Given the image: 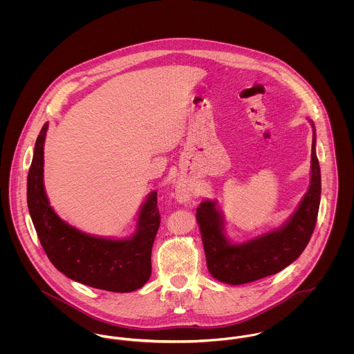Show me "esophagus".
<instances>
[{
    "label": "esophagus",
    "instance_id": "obj_1",
    "mask_svg": "<svg viewBox=\"0 0 354 354\" xmlns=\"http://www.w3.org/2000/svg\"><path fill=\"white\" fill-rule=\"evenodd\" d=\"M176 191H177V199H180V201H183V202L188 201L189 196H191V189H189L187 185H184V184L177 185Z\"/></svg>",
    "mask_w": 354,
    "mask_h": 354
}]
</instances>
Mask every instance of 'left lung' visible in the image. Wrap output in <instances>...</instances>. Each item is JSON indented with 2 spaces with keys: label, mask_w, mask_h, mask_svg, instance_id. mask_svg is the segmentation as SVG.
Here are the masks:
<instances>
[{
  "label": "left lung",
  "mask_w": 354,
  "mask_h": 354,
  "mask_svg": "<svg viewBox=\"0 0 354 354\" xmlns=\"http://www.w3.org/2000/svg\"><path fill=\"white\" fill-rule=\"evenodd\" d=\"M310 124L313 127L312 121ZM315 143L313 132L310 185L296 212L282 227L243 244H232L225 236L223 218L215 203L205 201L196 208L207 267L214 278L230 285L250 283L279 272L303 253L315 230L322 192Z\"/></svg>",
  "instance_id": "obj_1"
}]
</instances>
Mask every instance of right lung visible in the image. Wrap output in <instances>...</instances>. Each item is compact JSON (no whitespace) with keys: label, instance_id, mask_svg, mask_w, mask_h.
Returning <instances> with one entry per match:
<instances>
[{"label":"right lung","instance_id":"right-lung-1","mask_svg":"<svg viewBox=\"0 0 354 354\" xmlns=\"http://www.w3.org/2000/svg\"><path fill=\"white\" fill-rule=\"evenodd\" d=\"M48 122L35 143L27 178V203L42 248L53 266L83 285L115 293L142 288L151 275V250L160 215L153 191L142 205L131 239L110 240L86 234L64 222L51 208L44 187V146Z\"/></svg>","mask_w":354,"mask_h":354}]
</instances>
